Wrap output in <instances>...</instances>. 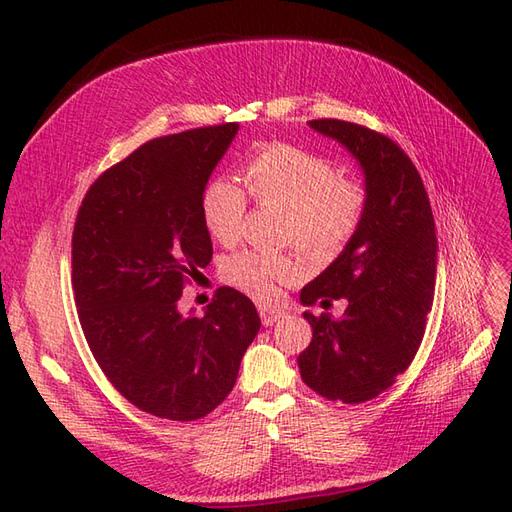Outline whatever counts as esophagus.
I'll use <instances>...</instances> for the list:
<instances>
[{
	"instance_id": "esophagus-1",
	"label": "esophagus",
	"mask_w": 512,
	"mask_h": 512,
	"mask_svg": "<svg viewBox=\"0 0 512 512\" xmlns=\"http://www.w3.org/2000/svg\"><path fill=\"white\" fill-rule=\"evenodd\" d=\"M258 314L262 318V324H265V327H271V324L280 322L284 318V309L273 307V305H258Z\"/></svg>"
}]
</instances>
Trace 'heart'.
<instances>
[{
	"label": "heart",
	"instance_id": "b5f03b06",
	"mask_svg": "<svg viewBox=\"0 0 512 512\" xmlns=\"http://www.w3.org/2000/svg\"><path fill=\"white\" fill-rule=\"evenodd\" d=\"M247 185L258 205L286 209L284 237L312 254H333L354 237L367 207L365 185L339 175V168L320 153L273 143L258 149L245 168ZM247 194L232 179H213L200 198V213L209 235L222 245L241 237ZM301 260L284 252L247 250L224 265L226 282L256 299L275 297V284L292 282Z\"/></svg>",
	"mask_w": 512,
	"mask_h": 512
}]
</instances>
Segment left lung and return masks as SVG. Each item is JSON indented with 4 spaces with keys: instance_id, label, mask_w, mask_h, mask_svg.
Here are the masks:
<instances>
[{
    "instance_id": "8db88e82",
    "label": "left lung",
    "mask_w": 512,
    "mask_h": 512,
    "mask_svg": "<svg viewBox=\"0 0 512 512\" xmlns=\"http://www.w3.org/2000/svg\"><path fill=\"white\" fill-rule=\"evenodd\" d=\"M342 143L365 175L367 207L344 252L301 290V303H348L342 318L314 316L299 354L301 378L318 395L363 404L395 384L423 342L436 290L438 239L416 166L389 136L339 119L309 121Z\"/></svg>"
}]
</instances>
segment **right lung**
<instances>
[{
  "label": "right lung",
  "mask_w": 512,
  "mask_h": 512,
  "mask_svg": "<svg viewBox=\"0 0 512 512\" xmlns=\"http://www.w3.org/2000/svg\"><path fill=\"white\" fill-rule=\"evenodd\" d=\"M239 123L153 138L87 190L72 232V288L91 354L130 404L198 421L237 382L260 331L254 303L220 288L203 316L179 312L211 256L200 198Z\"/></svg>",
  "instance_id": "1"
}]
</instances>
